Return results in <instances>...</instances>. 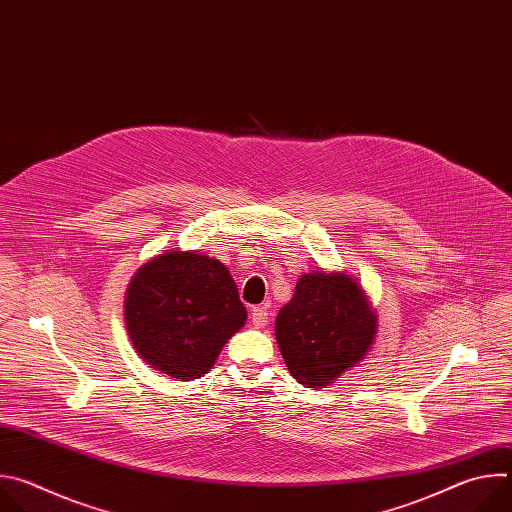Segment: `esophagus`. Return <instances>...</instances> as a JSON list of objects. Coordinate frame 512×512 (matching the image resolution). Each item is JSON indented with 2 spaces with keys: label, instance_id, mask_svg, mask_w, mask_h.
I'll return each mask as SVG.
<instances>
[{
  "label": "esophagus",
  "instance_id": "obj_1",
  "mask_svg": "<svg viewBox=\"0 0 512 512\" xmlns=\"http://www.w3.org/2000/svg\"><path fill=\"white\" fill-rule=\"evenodd\" d=\"M251 322L255 328H263L267 322H269V316H267V310L265 308H253L251 310Z\"/></svg>",
  "mask_w": 512,
  "mask_h": 512
}]
</instances>
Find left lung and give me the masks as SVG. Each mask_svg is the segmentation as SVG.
Returning <instances> with one entry per match:
<instances>
[{
	"label": "left lung",
	"instance_id": "8db88e82",
	"mask_svg": "<svg viewBox=\"0 0 512 512\" xmlns=\"http://www.w3.org/2000/svg\"><path fill=\"white\" fill-rule=\"evenodd\" d=\"M377 334L360 285L346 273H304L275 318V338L291 377L324 389L369 352Z\"/></svg>",
	"mask_w": 512,
	"mask_h": 512
}]
</instances>
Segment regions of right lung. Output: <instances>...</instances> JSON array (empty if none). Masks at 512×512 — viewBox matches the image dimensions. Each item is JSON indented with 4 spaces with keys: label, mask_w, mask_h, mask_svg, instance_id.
Listing matches in <instances>:
<instances>
[{
    "label": "right lung",
    "mask_w": 512,
    "mask_h": 512,
    "mask_svg": "<svg viewBox=\"0 0 512 512\" xmlns=\"http://www.w3.org/2000/svg\"><path fill=\"white\" fill-rule=\"evenodd\" d=\"M245 320L229 269L198 251H168L143 263L125 294L137 354L180 381L204 377Z\"/></svg>",
    "instance_id": "right-lung-1"
}]
</instances>
